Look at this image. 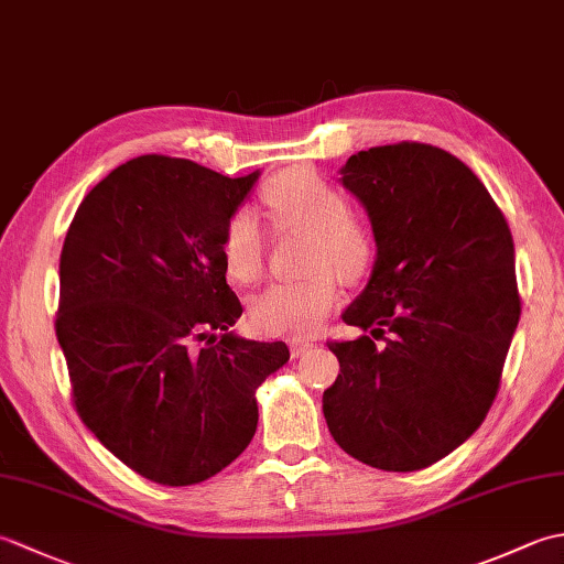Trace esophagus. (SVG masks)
I'll list each match as a JSON object with an SVG mask.
<instances>
[{"label": "esophagus", "instance_id": "obj_1", "mask_svg": "<svg viewBox=\"0 0 564 564\" xmlns=\"http://www.w3.org/2000/svg\"><path fill=\"white\" fill-rule=\"evenodd\" d=\"M313 341H293L291 344V354H293V358H297V356H305L310 349H313Z\"/></svg>", "mask_w": 564, "mask_h": 564}]
</instances>
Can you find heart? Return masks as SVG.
<instances>
[{
    "label": "heart",
    "instance_id": "obj_1",
    "mask_svg": "<svg viewBox=\"0 0 564 564\" xmlns=\"http://www.w3.org/2000/svg\"><path fill=\"white\" fill-rule=\"evenodd\" d=\"M279 230L310 235L305 269L297 283H273L251 301L249 319L267 337H303L337 305V275L344 283L361 281L373 263V237L356 220L349 200L315 170H289L263 188ZM220 254L237 283H254L267 261V235L257 215L237 210L225 223Z\"/></svg>",
    "mask_w": 564,
    "mask_h": 564
}]
</instances>
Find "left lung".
<instances>
[{
	"instance_id": "obj_1",
	"label": "left lung",
	"mask_w": 564,
	"mask_h": 564,
	"mask_svg": "<svg viewBox=\"0 0 564 564\" xmlns=\"http://www.w3.org/2000/svg\"><path fill=\"white\" fill-rule=\"evenodd\" d=\"M376 237L364 293L341 315L370 337L329 341V434L378 470L412 473L470 438L492 406L519 325L513 239L485 184L422 142L370 148L341 166Z\"/></svg>"
}]
</instances>
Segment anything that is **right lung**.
Listing matches in <instances>:
<instances>
[{"label":"right lung","mask_w":564,"mask_h":564,"mask_svg":"<svg viewBox=\"0 0 564 564\" xmlns=\"http://www.w3.org/2000/svg\"><path fill=\"white\" fill-rule=\"evenodd\" d=\"M259 172L230 178L142 154L94 186L59 254L55 334L82 422L148 480H208L257 431V388L283 341L230 329L242 315L220 254Z\"/></svg>","instance_id":"add662e5"}]
</instances>
